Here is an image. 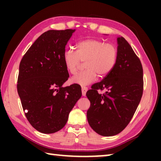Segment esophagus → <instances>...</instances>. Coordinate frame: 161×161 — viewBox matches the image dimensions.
Returning a JSON list of instances; mask_svg holds the SVG:
<instances>
[{"mask_svg": "<svg viewBox=\"0 0 161 161\" xmlns=\"http://www.w3.org/2000/svg\"><path fill=\"white\" fill-rule=\"evenodd\" d=\"M87 89L86 87H85V86H81V93H82V96L84 97V96H85L86 95V92H87Z\"/></svg>", "mask_w": 161, "mask_h": 161, "instance_id": "1", "label": "esophagus"}]
</instances>
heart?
<instances>
[{
  "label": "heart",
  "instance_id": "b5f03b06",
  "mask_svg": "<svg viewBox=\"0 0 161 161\" xmlns=\"http://www.w3.org/2000/svg\"><path fill=\"white\" fill-rule=\"evenodd\" d=\"M118 58V50L111 43L98 39H85L76 45V52L66 50L63 62L67 72L75 75L80 62L85 69L71 79V82L86 86L97 80V75L104 77L112 71Z\"/></svg>",
  "mask_w": 161,
  "mask_h": 161
}]
</instances>
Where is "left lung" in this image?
<instances>
[{"mask_svg":"<svg viewBox=\"0 0 161 161\" xmlns=\"http://www.w3.org/2000/svg\"><path fill=\"white\" fill-rule=\"evenodd\" d=\"M118 58L112 71L87 91L89 126L103 136L121 132L134 114L143 94V67L139 58L123 37H117ZM98 90H105L100 94Z\"/></svg>","mask_w":161,"mask_h":161,"instance_id":"1","label":"left lung"}]
</instances>
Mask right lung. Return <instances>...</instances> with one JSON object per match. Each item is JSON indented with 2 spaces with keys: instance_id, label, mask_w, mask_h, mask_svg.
I'll return each mask as SVG.
<instances>
[{
  "instance_id": "right-lung-1",
  "label": "right lung",
  "mask_w": 161,
  "mask_h": 161,
  "mask_svg": "<svg viewBox=\"0 0 161 161\" xmlns=\"http://www.w3.org/2000/svg\"><path fill=\"white\" fill-rule=\"evenodd\" d=\"M75 30H51L35 40L19 66L18 93L26 118L40 133H53L66 124L81 97V86L62 87L69 78L63 62L65 46Z\"/></svg>"
}]
</instances>
